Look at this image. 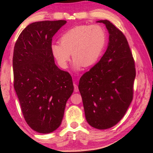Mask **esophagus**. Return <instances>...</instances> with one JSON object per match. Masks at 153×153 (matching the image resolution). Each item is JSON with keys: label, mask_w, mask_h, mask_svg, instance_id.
Wrapping results in <instances>:
<instances>
[{"label": "esophagus", "mask_w": 153, "mask_h": 153, "mask_svg": "<svg viewBox=\"0 0 153 153\" xmlns=\"http://www.w3.org/2000/svg\"><path fill=\"white\" fill-rule=\"evenodd\" d=\"M74 91L76 92H77L79 91V89H78V86H77L76 84H74Z\"/></svg>", "instance_id": "1"}]
</instances>
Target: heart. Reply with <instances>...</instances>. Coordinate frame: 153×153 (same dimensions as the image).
<instances>
[{
    "instance_id": "obj_1",
    "label": "heart",
    "mask_w": 153,
    "mask_h": 153,
    "mask_svg": "<svg viewBox=\"0 0 153 153\" xmlns=\"http://www.w3.org/2000/svg\"><path fill=\"white\" fill-rule=\"evenodd\" d=\"M60 42L51 45L54 57L62 68H67L71 53L74 67L78 71L98 61L105 47L107 35L100 25H77L64 33Z\"/></svg>"
}]
</instances>
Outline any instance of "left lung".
<instances>
[{
    "label": "left lung",
    "mask_w": 153,
    "mask_h": 153,
    "mask_svg": "<svg viewBox=\"0 0 153 153\" xmlns=\"http://www.w3.org/2000/svg\"><path fill=\"white\" fill-rule=\"evenodd\" d=\"M109 33L107 51L95 65L81 77L79 90L89 125L106 129L125 115L133 98L135 63L128 40L108 20H100Z\"/></svg>",
    "instance_id": "1"
}]
</instances>
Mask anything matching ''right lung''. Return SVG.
<instances>
[{
  "mask_svg": "<svg viewBox=\"0 0 153 153\" xmlns=\"http://www.w3.org/2000/svg\"><path fill=\"white\" fill-rule=\"evenodd\" d=\"M66 23H32L15 45L14 88L25 121L38 133H51L60 126L67 101L74 92L71 75L56 65L51 52L53 36Z\"/></svg>",
  "mask_w": 153,
  "mask_h": 153,
  "instance_id": "right-lung-1",
  "label": "right lung"
}]
</instances>
